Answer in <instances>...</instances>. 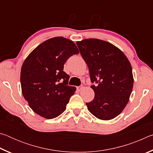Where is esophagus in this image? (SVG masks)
Instances as JSON below:
<instances>
[{"label":"esophagus","mask_w":153,"mask_h":153,"mask_svg":"<svg viewBox=\"0 0 153 153\" xmlns=\"http://www.w3.org/2000/svg\"><path fill=\"white\" fill-rule=\"evenodd\" d=\"M82 88H84V86H83V85H81V86L77 87V90H79H79H81Z\"/></svg>","instance_id":"obj_1"}]
</instances>
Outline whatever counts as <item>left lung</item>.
I'll list each match as a JSON object with an SVG mask.
<instances>
[{"instance_id": "8db88e82", "label": "left lung", "mask_w": 153, "mask_h": 153, "mask_svg": "<svg viewBox=\"0 0 153 153\" xmlns=\"http://www.w3.org/2000/svg\"><path fill=\"white\" fill-rule=\"evenodd\" d=\"M88 67L94 98L88 109L99 120H110L122 112L132 91V69L120 49L106 41L90 38L76 42Z\"/></svg>"}]
</instances>
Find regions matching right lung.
<instances>
[{
	"label": "right lung",
	"mask_w": 153,
	"mask_h": 153,
	"mask_svg": "<svg viewBox=\"0 0 153 153\" xmlns=\"http://www.w3.org/2000/svg\"><path fill=\"white\" fill-rule=\"evenodd\" d=\"M78 53L73 41L60 36L40 44L25 59L20 76L22 94L38 115L53 119L66 109L76 88L68 85L64 64Z\"/></svg>",
	"instance_id": "1"
}]
</instances>
